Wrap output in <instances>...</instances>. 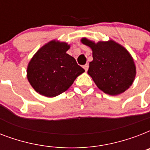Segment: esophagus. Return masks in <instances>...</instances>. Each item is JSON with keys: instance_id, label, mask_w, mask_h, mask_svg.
Segmentation results:
<instances>
[{"instance_id": "1", "label": "esophagus", "mask_w": 150, "mask_h": 150, "mask_svg": "<svg viewBox=\"0 0 150 150\" xmlns=\"http://www.w3.org/2000/svg\"><path fill=\"white\" fill-rule=\"evenodd\" d=\"M83 68H84L86 71H87L88 69H89V64H86L85 65H83Z\"/></svg>"}]
</instances>
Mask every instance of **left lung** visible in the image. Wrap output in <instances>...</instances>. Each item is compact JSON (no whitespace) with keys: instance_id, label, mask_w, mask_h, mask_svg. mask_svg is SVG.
Returning <instances> with one entry per match:
<instances>
[{"instance_id":"1","label":"left lung","mask_w":150,"mask_h":150,"mask_svg":"<svg viewBox=\"0 0 150 150\" xmlns=\"http://www.w3.org/2000/svg\"><path fill=\"white\" fill-rule=\"evenodd\" d=\"M93 50V60L89 62L88 74L103 93L111 96L122 93L132 85L136 68L129 52L114 40L95 43L81 40Z\"/></svg>"}]
</instances>
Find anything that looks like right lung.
<instances>
[{
    "label": "right lung",
    "mask_w": 150,
    "mask_h": 150,
    "mask_svg": "<svg viewBox=\"0 0 150 150\" xmlns=\"http://www.w3.org/2000/svg\"><path fill=\"white\" fill-rule=\"evenodd\" d=\"M70 45L52 40L34 54L27 68V79L37 93L54 97L65 92L85 71L66 52Z\"/></svg>",
    "instance_id": "add662e5"
}]
</instances>
